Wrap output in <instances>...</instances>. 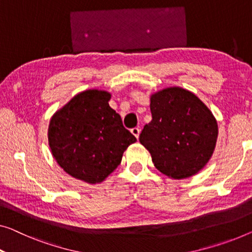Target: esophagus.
I'll list each match as a JSON object with an SVG mask.
<instances>
[{
	"label": "esophagus",
	"mask_w": 252,
	"mask_h": 252,
	"mask_svg": "<svg viewBox=\"0 0 252 252\" xmlns=\"http://www.w3.org/2000/svg\"><path fill=\"white\" fill-rule=\"evenodd\" d=\"M131 133L138 139L139 134H140V129H139V127H133V129H131Z\"/></svg>",
	"instance_id": "1"
}]
</instances>
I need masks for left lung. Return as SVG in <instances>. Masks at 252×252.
I'll return each mask as SVG.
<instances>
[{
	"label": "left lung",
	"instance_id": "left-lung-1",
	"mask_svg": "<svg viewBox=\"0 0 252 252\" xmlns=\"http://www.w3.org/2000/svg\"><path fill=\"white\" fill-rule=\"evenodd\" d=\"M153 120L139 141L155 167L170 179L197 174L212 158L219 126L212 111L190 90L167 87L150 95Z\"/></svg>",
	"mask_w": 252,
	"mask_h": 252
}]
</instances>
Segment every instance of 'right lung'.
<instances>
[{
    "instance_id": "add662e5",
    "label": "right lung",
    "mask_w": 252,
    "mask_h": 252,
    "mask_svg": "<svg viewBox=\"0 0 252 252\" xmlns=\"http://www.w3.org/2000/svg\"><path fill=\"white\" fill-rule=\"evenodd\" d=\"M111 96L102 89L84 90L56 111L48 125V146L56 163L90 185L103 182L137 141L108 104Z\"/></svg>"
}]
</instances>
